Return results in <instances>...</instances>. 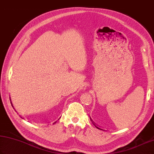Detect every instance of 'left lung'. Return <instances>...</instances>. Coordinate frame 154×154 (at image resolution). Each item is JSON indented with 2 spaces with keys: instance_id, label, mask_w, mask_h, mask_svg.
<instances>
[{
  "instance_id": "8db88e82",
  "label": "left lung",
  "mask_w": 154,
  "mask_h": 154,
  "mask_svg": "<svg viewBox=\"0 0 154 154\" xmlns=\"http://www.w3.org/2000/svg\"><path fill=\"white\" fill-rule=\"evenodd\" d=\"M96 127H97V128H99V129H101V128H98V127H97V126H96Z\"/></svg>"
}]
</instances>
